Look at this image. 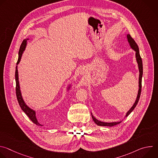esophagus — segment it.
<instances>
[{"instance_id":"34e87169","label":"esophagus","mask_w":158,"mask_h":158,"mask_svg":"<svg viewBox=\"0 0 158 158\" xmlns=\"http://www.w3.org/2000/svg\"><path fill=\"white\" fill-rule=\"evenodd\" d=\"M85 72H86L85 69H84H84H82L81 70V73H82V74H83V73H84Z\"/></svg>"}]
</instances>
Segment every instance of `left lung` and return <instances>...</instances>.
I'll return each mask as SVG.
<instances>
[{"label": "left lung", "instance_id": "left-lung-1", "mask_svg": "<svg viewBox=\"0 0 158 158\" xmlns=\"http://www.w3.org/2000/svg\"><path fill=\"white\" fill-rule=\"evenodd\" d=\"M127 40L129 41V43L130 44V46L131 47V48H132L135 51H136V60L138 61V66H139V91H138V94L136 98V101H135V103L134 104V105L132 106V107L131 108V109L127 112L126 114V116H127L131 112L134 110V109L136 107V105L138 104V102L140 98V96H141V88H142V77H143V61H142V59L141 57L140 54H139V48L138 44H136V42H135V40L131 37V36L128 34L127 35ZM92 118L93 121H94V123L98 124V126H113L117 124H119L121 123V122H117V123H104V122H101L98 121V119H96L92 114Z\"/></svg>", "mask_w": 158, "mask_h": 158}]
</instances>
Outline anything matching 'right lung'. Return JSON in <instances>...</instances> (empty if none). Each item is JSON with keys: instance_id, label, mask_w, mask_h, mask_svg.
Masks as SVG:
<instances>
[{"instance_id": "right-lung-1", "label": "right lung", "mask_w": 158, "mask_h": 158, "mask_svg": "<svg viewBox=\"0 0 158 158\" xmlns=\"http://www.w3.org/2000/svg\"><path fill=\"white\" fill-rule=\"evenodd\" d=\"M26 43H27V40L25 39L23 41H22L20 47L19 49V59L17 62V65L19 63L20 60L21 59V56L22 54V52L24 51L26 46ZM15 82H16V86H15V92H16V96L17 99L19 102V104L21 109H22L26 115L29 118V119L36 125L37 126H42L37 121L36 116H35V112L31 109L29 107H28L26 104L24 103L23 99H22L21 93L20 91V87H19V79H18V70H17V65H16V68H15Z\"/></svg>"}]
</instances>
